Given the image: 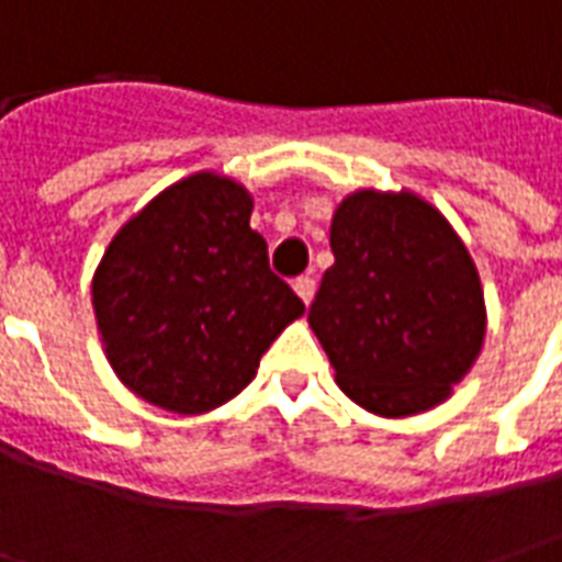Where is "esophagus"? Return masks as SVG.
<instances>
[{"label": "esophagus", "instance_id": "obj_1", "mask_svg": "<svg viewBox=\"0 0 562 562\" xmlns=\"http://www.w3.org/2000/svg\"><path fill=\"white\" fill-rule=\"evenodd\" d=\"M294 292H297V297L310 306L313 294H316V280H313V277H297V280H294Z\"/></svg>", "mask_w": 562, "mask_h": 562}]
</instances>
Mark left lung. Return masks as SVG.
Instances as JSON below:
<instances>
[{
  "label": "left lung",
  "mask_w": 562,
  "mask_h": 562,
  "mask_svg": "<svg viewBox=\"0 0 562 562\" xmlns=\"http://www.w3.org/2000/svg\"><path fill=\"white\" fill-rule=\"evenodd\" d=\"M330 252L310 328L342 394L382 418L448 401L487 328L479 270L451 222L409 189H358L334 210Z\"/></svg>",
  "instance_id": "obj_1"
}]
</instances>
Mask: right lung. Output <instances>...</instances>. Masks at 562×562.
<instances>
[{"label": "right lung", "mask_w": 562, "mask_h": 562, "mask_svg": "<svg viewBox=\"0 0 562 562\" xmlns=\"http://www.w3.org/2000/svg\"><path fill=\"white\" fill-rule=\"evenodd\" d=\"M249 216L244 183L189 173L114 234L92 273L104 355L159 409L201 415L237 397L270 342L304 316Z\"/></svg>", "instance_id": "obj_1"}]
</instances>
